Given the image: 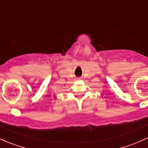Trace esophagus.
I'll use <instances>...</instances> for the list:
<instances>
[{"mask_svg": "<svg viewBox=\"0 0 148 148\" xmlns=\"http://www.w3.org/2000/svg\"><path fill=\"white\" fill-rule=\"evenodd\" d=\"M76 79H77V80H79V79H81V78H79V77H77V78H76Z\"/></svg>", "mask_w": 148, "mask_h": 148, "instance_id": "34e87169", "label": "esophagus"}]
</instances>
